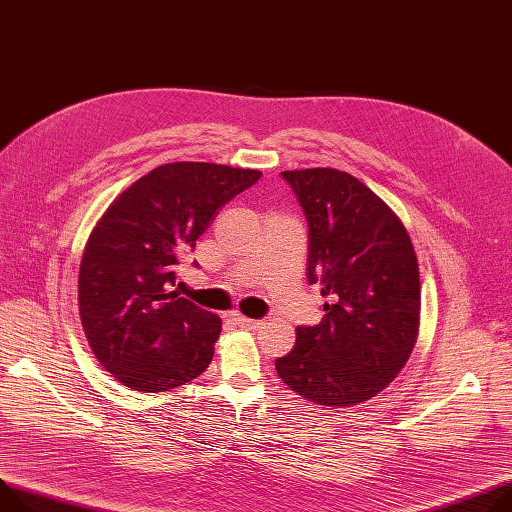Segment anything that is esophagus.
<instances>
[{
  "mask_svg": "<svg viewBox=\"0 0 512 512\" xmlns=\"http://www.w3.org/2000/svg\"><path fill=\"white\" fill-rule=\"evenodd\" d=\"M237 320V324L241 329H247V331H257L259 327H261V320H253V318H247V316H237L235 318Z\"/></svg>",
  "mask_w": 512,
  "mask_h": 512,
  "instance_id": "esophagus-1",
  "label": "esophagus"
}]
</instances>
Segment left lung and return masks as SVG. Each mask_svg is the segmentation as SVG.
<instances>
[{
  "label": "left lung",
  "instance_id": "left-lung-1",
  "mask_svg": "<svg viewBox=\"0 0 512 512\" xmlns=\"http://www.w3.org/2000/svg\"><path fill=\"white\" fill-rule=\"evenodd\" d=\"M308 220V282L324 318L298 327L277 376L320 408L378 396L400 374L421 324V280L398 214L357 177L331 169L282 171Z\"/></svg>",
  "mask_w": 512,
  "mask_h": 512
}]
</instances>
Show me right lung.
I'll return each instance as SVG.
<instances>
[{"label":"right lung","instance_id":"right-lung-1","mask_svg":"<svg viewBox=\"0 0 512 512\" xmlns=\"http://www.w3.org/2000/svg\"><path fill=\"white\" fill-rule=\"evenodd\" d=\"M259 177L218 163H165L96 222L79 265V316L91 351L122 386L167 392L210 365L222 320L171 290L173 269L218 210Z\"/></svg>","mask_w":512,"mask_h":512}]
</instances>
